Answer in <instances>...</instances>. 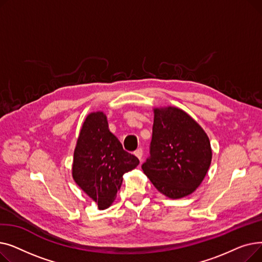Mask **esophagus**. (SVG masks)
Returning <instances> with one entry per match:
<instances>
[{
	"mask_svg": "<svg viewBox=\"0 0 262 262\" xmlns=\"http://www.w3.org/2000/svg\"><path fill=\"white\" fill-rule=\"evenodd\" d=\"M134 154L139 158V160H141L142 159V155H143V150H142V148H137L135 152H134Z\"/></svg>",
	"mask_w": 262,
	"mask_h": 262,
	"instance_id": "34e87169",
	"label": "esophagus"
}]
</instances>
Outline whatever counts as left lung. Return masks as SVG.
<instances>
[{
	"mask_svg": "<svg viewBox=\"0 0 262 262\" xmlns=\"http://www.w3.org/2000/svg\"><path fill=\"white\" fill-rule=\"evenodd\" d=\"M150 156L142 170L154 187L169 199L190 195L207 174L212 149L207 134L183 109L154 107Z\"/></svg>",
	"mask_w": 262,
	"mask_h": 262,
	"instance_id": "obj_1",
	"label": "left lung"
}]
</instances>
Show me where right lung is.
Returning <instances> with one entry per match:
<instances>
[{
  "mask_svg": "<svg viewBox=\"0 0 262 262\" xmlns=\"http://www.w3.org/2000/svg\"><path fill=\"white\" fill-rule=\"evenodd\" d=\"M139 159L122 147L109 130L103 112L90 113L82 123L74 149L72 176L76 185L100 210L113 205L123 175L134 170Z\"/></svg>",
  "mask_w": 262,
  "mask_h": 262,
  "instance_id": "add662e5",
  "label": "right lung"
}]
</instances>
